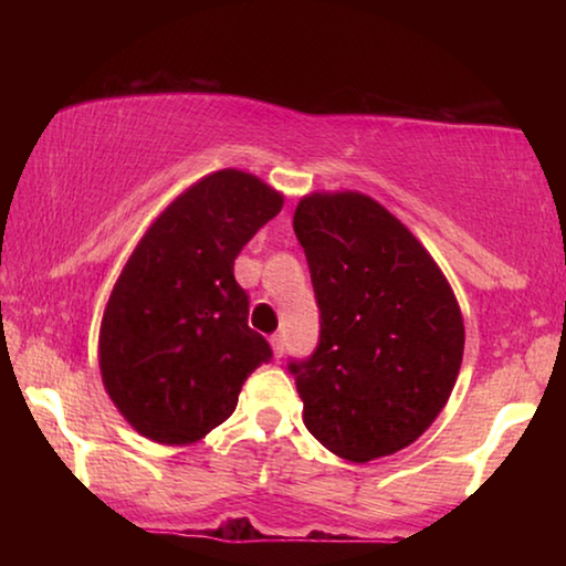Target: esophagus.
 Returning <instances> with one entry per match:
<instances>
[{
	"mask_svg": "<svg viewBox=\"0 0 566 566\" xmlns=\"http://www.w3.org/2000/svg\"><path fill=\"white\" fill-rule=\"evenodd\" d=\"M270 344H272V354L280 359L284 354V339L280 337V334H274V337H270Z\"/></svg>",
	"mask_w": 566,
	"mask_h": 566,
	"instance_id": "esophagus-1",
	"label": "esophagus"
}]
</instances>
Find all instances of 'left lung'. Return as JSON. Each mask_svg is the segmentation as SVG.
Returning a JSON list of instances; mask_svg holds the SVG:
<instances>
[{"mask_svg": "<svg viewBox=\"0 0 566 566\" xmlns=\"http://www.w3.org/2000/svg\"><path fill=\"white\" fill-rule=\"evenodd\" d=\"M322 312L319 347L290 364L302 419L349 462L389 457L427 432L462 367L464 319L444 272L361 191H312L294 212Z\"/></svg>", "mask_w": 566, "mask_h": 566, "instance_id": "obj_1", "label": "left lung"}]
</instances>
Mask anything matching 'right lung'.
Segmentation results:
<instances>
[{
  "instance_id": "right-lung-1",
  "label": "right lung",
  "mask_w": 566,
  "mask_h": 566,
  "mask_svg": "<svg viewBox=\"0 0 566 566\" xmlns=\"http://www.w3.org/2000/svg\"><path fill=\"white\" fill-rule=\"evenodd\" d=\"M284 195L242 169L197 179L147 227L104 306L99 371L119 415L157 444H195L229 419L272 357L234 280L242 247Z\"/></svg>"
}]
</instances>
